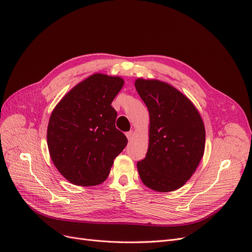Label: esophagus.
<instances>
[{"label": "esophagus", "mask_w": 252, "mask_h": 252, "mask_svg": "<svg viewBox=\"0 0 252 252\" xmlns=\"http://www.w3.org/2000/svg\"><path fill=\"white\" fill-rule=\"evenodd\" d=\"M126 138H127V140L130 141V140L133 139V137H135V131H133V130H129V131H127V132L126 133Z\"/></svg>", "instance_id": "esophagus-1"}]
</instances>
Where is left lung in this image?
I'll return each instance as SVG.
<instances>
[{
    "instance_id": "1",
    "label": "left lung",
    "mask_w": 252,
    "mask_h": 252,
    "mask_svg": "<svg viewBox=\"0 0 252 252\" xmlns=\"http://www.w3.org/2000/svg\"><path fill=\"white\" fill-rule=\"evenodd\" d=\"M135 87L150 115L148 152L137 164L141 180L158 192L176 190L204 156L203 119L190 99L168 83L138 78Z\"/></svg>"
}]
</instances>
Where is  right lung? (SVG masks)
Masks as SVG:
<instances>
[{
  "instance_id": "1",
  "label": "right lung",
  "mask_w": 252,
  "mask_h": 252,
  "mask_svg": "<svg viewBox=\"0 0 252 252\" xmlns=\"http://www.w3.org/2000/svg\"><path fill=\"white\" fill-rule=\"evenodd\" d=\"M124 84L122 77L95 73L73 87L50 114L46 132L50 159L75 186L102 183L127 144L115 127L117 113L111 106Z\"/></svg>"
}]
</instances>
